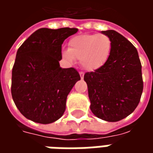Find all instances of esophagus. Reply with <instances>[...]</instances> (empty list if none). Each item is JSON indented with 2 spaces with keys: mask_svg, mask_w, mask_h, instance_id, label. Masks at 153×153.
Instances as JSON below:
<instances>
[{
  "mask_svg": "<svg viewBox=\"0 0 153 153\" xmlns=\"http://www.w3.org/2000/svg\"><path fill=\"white\" fill-rule=\"evenodd\" d=\"M79 74H80V78H81V79H83V76H84V73L81 71V72H79Z\"/></svg>",
  "mask_w": 153,
  "mask_h": 153,
  "instance_id": "1",
  "label": "esophagus"
}]
</instances>
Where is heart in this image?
Listing matches in <instances>:
<instances>
[{"label":"heart","instance_id":"heart-1","mask_svg":"<svg viewBox=\"0 0 153 153\" xmlns=\"http://www.w3.org/2000/svg\"><path fill=\"white\" fill-rule=\"evenodd\" d=\"M68 47L61 51L64 59L70 63L79 60L83 69L95 71L108 60L112 42L105 34H82L71 38Z\"/></svg>","mask_w":153,"mask_h":153}]
</instances>
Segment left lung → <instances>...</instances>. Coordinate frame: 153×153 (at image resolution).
I'll return each mask as SVG.
<instances>
[{
    "mask_svg": "<svg viewBox=\"0 0 153 153\" xmlns=\"http://www.w3.org/2000/svg\"><path fill=\"white\" fill-rule=\"evenodd\" d=\"M108 36L112 48L106 63L99 70L87 72L90 109L97 117L119 121L130 115L140 102L143 81L138 51L115 30L102 32Z\"/></svg>",
    "mask_w": 153,
    "mask_h": 153,
    "instance_id": "obj_1",
    "label": "left lung"
}]
</instances>
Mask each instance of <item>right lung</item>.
Masks as SVG:
<instances>
[{"label":"right lung","mask_w":153,"mask_h":153,"mask_svg":"<svg viewBox=\"0 0 153 153\" xmlns=\"http://www.w3.org/2000/svg\"><path fill=\"white\" fill-rule=\"evenodd\" d=\"M77 32L75 28H40L17 51L12 97L20 113L32 121L50 124L63 115L67 96L80 75L74 68H60L61 45Z\"/></svg>","instance_id":"right-lung-1"}]
</instances>
